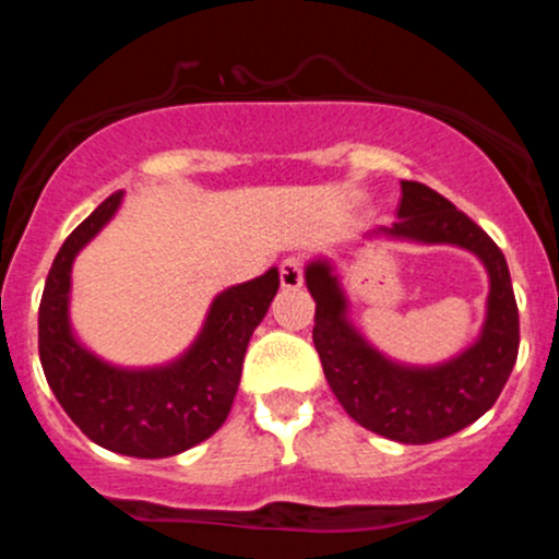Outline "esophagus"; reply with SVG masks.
<instances>
[{"label": "esophagus", "mask_w": 559, "mask_h": 559, "mask_svg": "<svg viewBox=\"0 0 559 559\" xmlns=\"http://www.w3.org/2000/svg\"><path fill=\"white\" fill-rule=\"evenodd\" d=\"M278 275L284 288H299L301 281H305V262H301V258H286L281 262Z\"/></svg>", "instance_id": "esophagus-1"}]
</instances>
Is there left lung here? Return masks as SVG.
<instances>
[{"label":"left lung","instance_id":"1","mask_svg":"<svg viewBox=\"0 0 559 559\" xmlns=\"http://www.w3.org/2000/svg\"><path fill=\"white\" fill-rule=\"evenodd\" d=\"M383 234L426 243H457L484 260L491 278L489 318L471 349L439 368H400L344 323V297L325 262L307 267L316 299L312 342L329 386L360 426L402 444H431L463 431L502 394L518 360L521 323L502 249L484 228L426 183L402 181L400 217Z\"/></svg>","mask_w":559,"mask_h":559}]
</instances>
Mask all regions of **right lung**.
<instances>
[{
    "label": "right lung",
    "instance_id": "add662e5",
    "mask_svg": "<svg viewBox=\"0 0 559 559\" xmlns=\"http://www.w3.org/2000/svg\"><path fill=\"white\" fill-rule=\"evenodd\" d=\"M115 191L68 236L38 305V357L57 402L94 444L131 457H170L210 439L228 418L252 331L278 292V271L228 288L213 301L202 336L181 360L157 370H118L70 336V265L110 221Z\"/></svg>",
    "mask_w": 559,
    "mask_h": 559
}]
</instances>
